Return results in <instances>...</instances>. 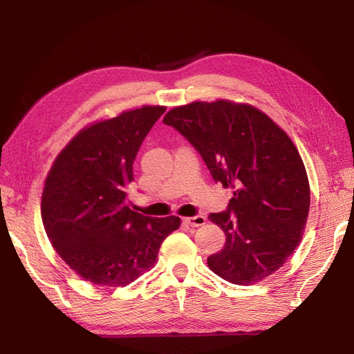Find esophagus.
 I'll return each mask as SVG.
<instances>
[{
    "label": "esophagus",
    "mask_w": 354,
    "mask_h": 354,
    "mask_svg": "<svg viewBox=\"0 0 354 354\" xmlns=\"http://www.w3.org/2000/svg\"><path fill=\"white\" fill-rule=\"evenodd\" d=\"M205 221H207L205 216H201V214H198V216H194V217H186L185 218V223L189 224V226H192V227L203 226V224H205Z\"/></svg>",
    "instance_id": "obj_1"
}]
</instances>
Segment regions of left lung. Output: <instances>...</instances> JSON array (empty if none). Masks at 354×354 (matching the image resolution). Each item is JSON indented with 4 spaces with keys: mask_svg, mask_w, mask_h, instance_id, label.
I'll return each mask as SVG.
<instances>
[{
    "mask_svg": "<svg viewBox=\"0 0 354 354\" xmlns=\"http://www.w3.org/2000/svg\"><path fill=\"white\" fill-rule=\"evenodd\" d=\"M162 122L232 190L227 208L208 216L226 234L223 250L208 257L209 269L236 285L281 269L301 241L310 208L307 173L291 138L259 109L226 100L180 106Z\"/></svg>",
    "mask_w": 354,
    "mask_h": 354,
    "instance_id": "obj_1",
    "label": "left lung"
}]
</instances>
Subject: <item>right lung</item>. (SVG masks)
<instances>
[{
	"label": "right lung",
	"mask_w": 354,
	"mask_h": 354,
	"mask_svg": "<svg viewBox=\"0 0 354 354\" xmlns=\"http://www.w3.org/2000/svg\"><path fill=\"white\" fill-rule=\"evenodd\" d=\"M164 112V106H143L85 128L50 169L42 223L53 248L85 281L103 286L136 281L180 226L178 217L143 216L127 199L138 149Z\"/></svg>",
	"instance_id": "right-lung-1"
}]
</instances>
